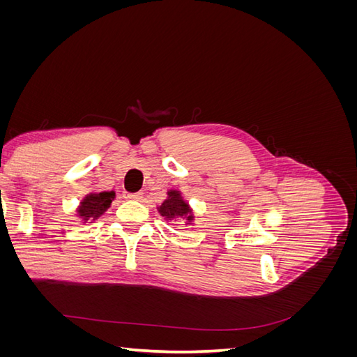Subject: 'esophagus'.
Returning <instances> with one entry per match:
<instances>
[{
	"label": "esophagus",
	"instance_id": "obj_1",
	"mask_svg": "<svg viewBox=\"0 0 357 357\" xmlns=\"http://www.w3.org/2000/svg\"><path fill=\"white\" fill-rule=\"evenodd\" d=\"M125 198H126V199H129V201H139V199L143 198V193H142V192H137V193H126Z\"/></svg>",
	"mask_w": 357,
	"mask_h": 357
}]
</instances>
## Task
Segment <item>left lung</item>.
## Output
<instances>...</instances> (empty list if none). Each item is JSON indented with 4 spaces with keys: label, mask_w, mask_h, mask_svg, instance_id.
<instances>
[{
    "label": "left lung",
    "mask_w": 357,
    "mask_h": 357,
    "mask_svg": "<svg viewBox=\"0 0 357 357\" xmlns=\"http://www.w3.org/2000/svg\"><path fill=\"white\" fill-rule=\"evenodd\" d=\"M167 199L162 202V205L158 207L159 214L164 218L165 220H177V219H185L189 223L193 222L195 215H193V211L190 208V205L183 198L181 192L171 189L167 192Z\"/></svg>",
    "instance_id": "1"
}]
</instances>
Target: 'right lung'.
Returning a JSON list of instances; mask_svg holds the SVG:
<instances>
[{
    "label": "right lung",
    "instance_id": "1",
    "mask_svg": "<svg viewBox=\"0 0 357 357\" xmlns=\"http://www.w3.org/2000/svg\"><path fill=\"white\" fill-rule=\"evenodd\" d=\"M116 198V193L113 190L109 192H91L86 195L82 201L80 205L75 210L77 213V218L83 223H92L98 218L109 210L112 205V201Z\"/></svg>",
    "mask_w": 357,
    "mask_h": 357
}]
</instances>
